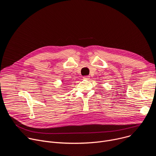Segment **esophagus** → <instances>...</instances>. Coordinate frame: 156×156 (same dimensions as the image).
Returning <instances> with one entry per match:
<instances>
[{"label": "esophagus", "instance_id": "obj_1", "mask_svg": "<svg viewBox=\"0 0 156 156\" xmlns=\"http://www.w3.org/2000/svg\"><path fill=\"white\" fill-rule=\"evenodd\" d=\"M90 76H88V75H87V76H84L83 78H84V79H85V80H89V78H90Z\"/></svg>", "mask_w": 156, "mask_h": 156}]
</instances>
